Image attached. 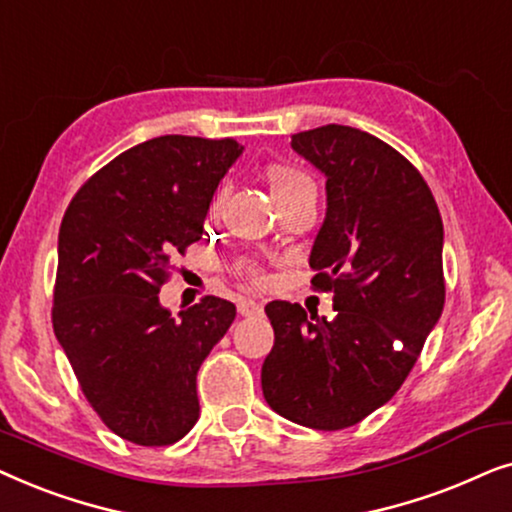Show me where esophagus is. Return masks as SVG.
I'll return each mask as SVG.
<instances>
[{"instance_id": "34e87169", "label": "esophagus", "mask_w": 512, "mask_h": 512, "mask_svg": "<svg viewBox=\"0 0 512 512\" xmlns=\"http://www.w3.org/2000/svg\"><path fill=\"white\" fill-rule=\"evenodd\" d=\"M237 312L242 314V317H251V314H261L263 312V303H256V300H240L237 303Z\"/></svg>"}]
</instances>
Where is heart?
Masks as SVG:
<instances>
[{
  "label": "heart",
  "instance_id": "obj_1",
  "mask_svg": "<svg viewBox=\"0 0 512 512\" xmlns=\"http://www.w3.org/2000/svg\"><path fill=\"white\" fill-rule=\"evenodd\" d=\"M268 179H270L272 195H275L277 200L291 198V195L303 193V191H314V181L307 177L303 170H298V167H291V165H272L268 170ZM237 270H240L244 277L254 279V282H261L263 279V272L258 270L251 261H240L237 263Z\"/></svg>",
  "mask_w": 512,
  "mask_h": 512
}]
</instances>
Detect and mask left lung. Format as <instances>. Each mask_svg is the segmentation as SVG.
Wrapping results in <instances>:
<instances>
[{
	"label": "left lung",
	"instance_id": "obj_1",
	"mask_svg": "<svg viewBox=\"0 0 512 512\" xmlns=\"http://www.w3.org/2000/svg\"><path fill=\"white\" fill-rule=\"evenodd\" d=\"M291 146L326 174L310 268L312 286L333 293L338 314L265 305L275 345L261 384L282 417L338 431L401 389L443 314V219L417 167L368 132L331 123L298 132Z\"/></svg>",
	"mask_w": 512,
	"mask_h": 512
}]
</instances>
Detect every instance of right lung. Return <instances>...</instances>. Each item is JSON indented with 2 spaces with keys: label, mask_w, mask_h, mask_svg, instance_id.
I'll return each mask as SVG.
<instances>
[{
  "label": "right lung",
  "mask_w": 512,
  "mask_h": 512,
  "mask_svg": "<svg viewBox=\"0 0 512 512\" xmlns=\"http://www.w3.org/2000/svg\"><path fill=\"white\" fill-rule=\"evenodd\" d=\"M235 139L165 135L104 165L69 202L58 235L53 331L83 396L116 436L172 445L200 417L195 377L235 319L205 296L172 317L158 293L172 258L202 240Z\"/></svg>",
  "instance_id": "obj_1"
}]
</instances>
